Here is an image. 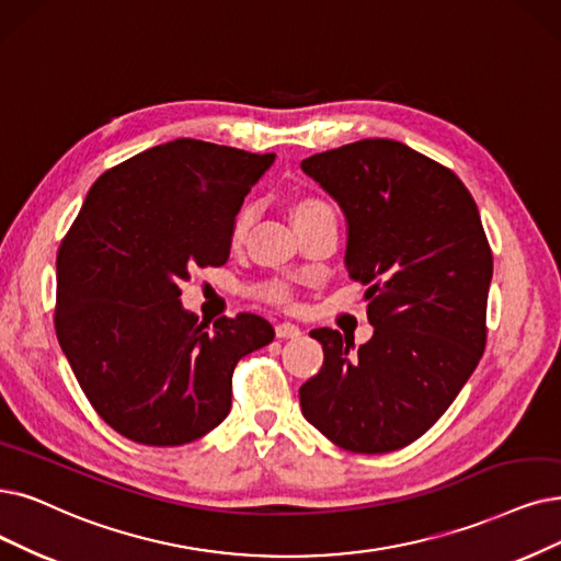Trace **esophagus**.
<instances>
[{
  "instance_id": "obj_1",
  "label": "esophagus",
  "mask_w": 561,
  "mask_h": 561,
  "mask_svg": "<svg viewBox=\"0 0 561 561\" xmlns=\"http://www.w3.org/2000/svg\"><path fill=\"white\" fill-rule=\"evenodd\" d=\"M276 335H278V339H299L301 329L293 322H278L276 324Z\"/></svg>"
}]
</instances>
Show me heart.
Instances as JSON below:
<instances>
[{"instance_id": "1", "label": "heart", "mask_w": 561, "mask_h": 561, "mask_svg": "<svg viewBox=\"0 0 561 561\" xmlns=\"http://www.w3.org/2000/svg\"><path fill=\"white\" fill-rule=\"evenodd\" d=\"M320 216H333L335 218V211L333 207L327 203L324 197H318V195H304L299 197L297 203L293 205V218L295 222L297 220H308V218H320ZM253 222V207L251 205H243L237 216H234V222H232V241L239 243L243 241V237L249 234V228ZM257 295L266 301H274V304H280V306H287L289 301H293V289H289L285 283L280 280H268L264 285L257 287Z\"/></svg>"}]
</instances>
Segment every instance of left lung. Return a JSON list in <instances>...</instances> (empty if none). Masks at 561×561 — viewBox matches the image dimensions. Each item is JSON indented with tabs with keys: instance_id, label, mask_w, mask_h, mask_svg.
Wrapping results in <instances>:
<instances>
[{
	"instance_id": "obj_1",
	"label": "left lung",
	"mask_w": 561,
	"mask_h": 561,
	"mask_svg": "<svg viewBox=\"0 0 561 561\" xmlns=\"http://www.w3.org/2000/svg\"><path fill=\"white\" fill-rule=\"evenodd\" d=\"M341 205L345 266L368 285L373 339L312 329L324 364L299 389L308 423L352 454H389L449 410L485 350L492 253L474 197L428 156L358 140L301 161Z\"/></svg>"
}]
</instances>
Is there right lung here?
<instances>
[{
	"label": "right lung",
	"instance_id": "1",
	"mask_svg": "<svg viewBox=\"0 0 561 561\" xmlns=\"http://www.w3.org/2000/svg\"><path fill=\"white\" fill-rule=\"evenodd\" d=\"M276 153L179 138L103 172L57 253L55 331L119 435L182 446L228 416L241 356L274 341L253 312L199 322L179 283L230 257L243 197Z\"/></svg>",
	"mask_w": 561,
	"mask_h": 561
}]
</instances>
